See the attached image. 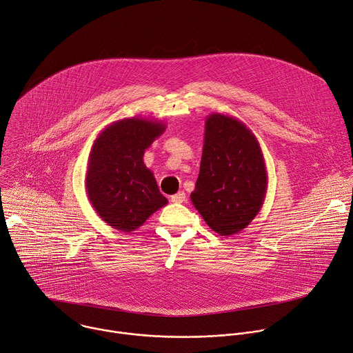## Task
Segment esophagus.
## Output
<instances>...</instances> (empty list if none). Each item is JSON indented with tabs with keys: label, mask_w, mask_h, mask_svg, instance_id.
Instances as JSON below:
<instances>
[{
	"label": "esophagus",
	"mask_w": 353,
	"mask_h": 353,
	"mask_svg": "<svg viewBox=\"0 0 353 353\" xmlns=\"http://www.w3.org/2000/svg\"><path fill=\"white\" fill-rule=\"evenodd\" d=\"M170 201H172L173 203H183V202L185 201V194H184L183 191H180V192L172 195V196H170Z\"/></svg>",
	"instance_id": "34e87169"
}]
</instances>
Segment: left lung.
<instances>
[{
  "mask_svg": "<svg viewBox=\"0 0 353 353\" xmlns=\"http://www.w3.org/2000/svg\"><path fill=\"white\" fill-rule=\"evenodd\" d=\"M268 172L259 141L237 117L210 113L205 121L199 176L191 202L219 236L244 230L259 213Z\"/></svg>",
  "mask_w": 353,
  "mask_h": 353,
  "instance_id": "obj_1",
  "label": "left lung"
}]
</instances>
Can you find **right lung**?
<instances>
[{
    "instance_id": "1",
    "label": "right lung",
    "mask_w": 353,
    "mask_h": 353,
    "mask_svg": "<svg viewBox=\"0 0 353 353\" xmlns=\"http://www.w3.org/2000/svg\"><path fill=\"white\" fill-rule=\"evenodd\" d=\"M166 125L126 117L106 126L88 157L85 190L98 216L110 227L132 232L168 203L143 157Z\"/></svg>"
}]
</instances>
